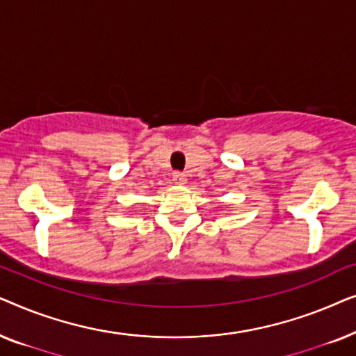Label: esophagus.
Here are the masks:
<instances>
[{"label":"esophagus","mask_w":356,"mask_h":356,"mask_svg":"<svg viewBox=\"0 0 356 356\" xmlns=\"http://www.w3.org/2000/svg\"><path fill=\"white\" fill-rule=\"evenodd\" d=\"M173 181L177 184H184V183H186V177H184V175H181V173H175L173 175Z\"/></svg>","instance_id":"obj_1"}]
</instances>
